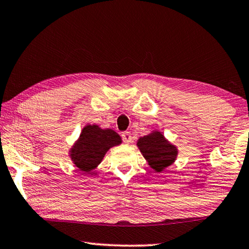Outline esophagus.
Wrapping results in <instances>:
<instances>
[{
	"mask_svg": "<svg viewBox=\"0 0 249 249\" xmlns=\"http://www.w3.org/2000/svg\"><path fill=\"white\" fill-rule=\"evenodd\" d=\"M121 137H122V140H124V143H127V144H129V143H131L132 136H131V133H130L129 131L122 132L121 133Z\"/></svg>",
	"mask_w": 249,
	"mask_h": 249,
	"instance_id": "esophagus-1",
	"label": "esophagus"
}]
</instances>
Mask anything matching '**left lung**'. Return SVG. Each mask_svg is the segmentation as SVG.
<instances>
[{"label":"left lung","instance_id":"obj_1","mask_svg":"<svg viewBox=\"0 0 249 249\" xmlns=\"http://www.w3.org/2000/svg\"><path fill=\"white\" fill-rule=\"evenodd\" d=\"M139 150L147 160L150 167L160 173L175 162L178 151L160 131H153L140 138L137 142Z\"/></svg>","mask_w":249,"mask_h":249}]
</instances>
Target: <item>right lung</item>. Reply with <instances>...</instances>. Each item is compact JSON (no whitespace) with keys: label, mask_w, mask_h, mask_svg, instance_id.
<instances>
[{"label":"right lung","mask_w":249,"mask_h":249,"mask_svg":"<svg viewBox=\"0 0 249 249\" xmlns=\"http://www.w3.org/2000/svg\"><path fill=\"white\" fill-rule=\"evenodd\" d=\"M121 142L119 134L111 129H102L97 124L85 125L70 150V158L80 171L89 173L98 166L110 147Z\"/></svg>","instance_id":"obj_1"}]
</instances>
